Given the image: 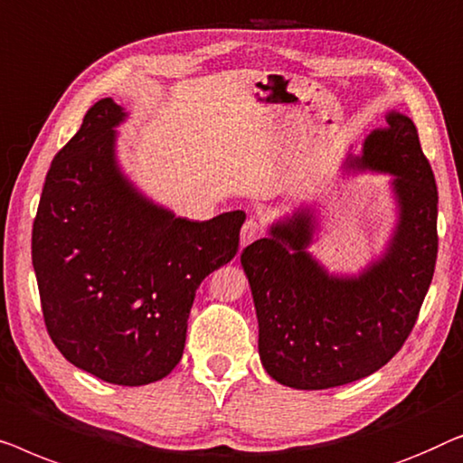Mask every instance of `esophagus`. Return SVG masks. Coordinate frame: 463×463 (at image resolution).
Here are the masks:
<instances>
[{
  "label": "esophagus",
  "instance_id": "34e87169",
  "mask_svg": "<svg viewBox=\"0 0 463 463\" xmlns=\"http://www.w3.org/2000/svg\"><path fill=\"white\" fill-rule=\"evenodd\" d=\"M264 234V226L258 222V220H247L243 224V229H241V247H247L253 241L260 239Z\"/></svg>",
  "mask_w": 463,
  "mask_h": 463
}]
</instances>
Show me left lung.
<instances>
[{
  "instance_id": "1",
  "label": "left lung",
  "mask_w": 463,
  "mask_h": 463,
  "mask_svg": "<svg viewBox=\"0 0 463 463\" xmlns=\"http://www.w3.org/2000/svg\"><path fill=\"white\" fill-rule=\"evenodd\" d=\"M350 167L392 174L399 201L388 250L356 277L329 275L306 251L310 212L253 241L241 264L256 304L260 359L272 380L298 390L344 386L375 373L402 348L432 283L439 191L415 123L392 110Z\"/></svg>"
}]
</instances>
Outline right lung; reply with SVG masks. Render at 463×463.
<instances>
[{
    "label": "right lung",
    "instance_id": "right-lung-1",
    "mask_svg": "<svg viewBox=\"0 0 463 463\" xmlns=\"http://www.w3.org/2000/svg\"><path fill=\"white\" fill-rule=\"evenodd\" d=\"M123 119L102 99L58 151L31 250L45 329L64 359L109 383L145 386L180 363L197 288L234 258L245 213L193 222L148 201L117 165Z\"/></svg>",
    "mask_w": 463,
    "mask_h": 463
}]
</instances>
